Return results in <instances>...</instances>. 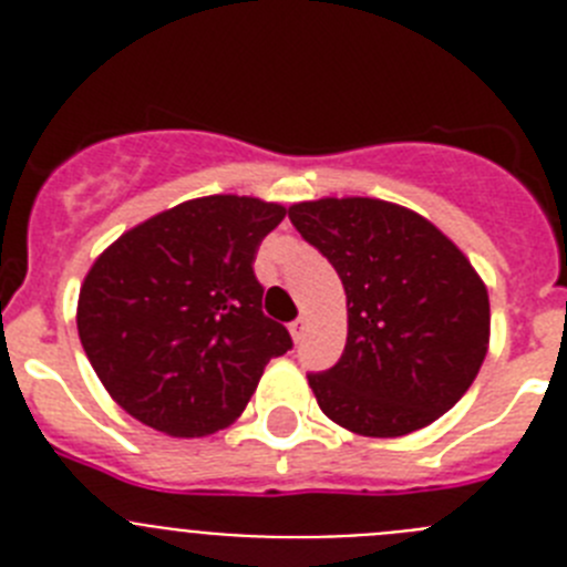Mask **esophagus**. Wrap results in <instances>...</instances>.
<instances>
[{
  "label": "esophagus",
  "instance_id": "esophagus-1",
  "mask_svg": "<svg viewBox=\"0 0 567 567\" xmlns=\"http://www.w3.org/2000/svg\"><path fill=\"white\" fill-rule=\"evenodd\" d=\"M307 318H298L295 323H289V332H292V340L298 343V340H303V334H307Z\"/></svg>",
  "mask_w": 567,
  "mask_h": 567
}]
</instances>
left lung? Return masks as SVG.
Here are the masks:
<instances>
[{"label":"left lung","mask_w":567,"mask_h":567,"mask_svg":"<svg viewBox=\"0 0 567 567\" xmlns=\"http://www.w3.org/2000/svg\"><path fill=\"white\" fill-rule=\"evenodd\" d=\"M289 221L346 292V349L309 374L320 412L363 437H403L443 417L488 352V289L429 218L380 198H318Z\"/></svg>","instance_id":"left-lung-1"}]
</instances>
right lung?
<instances>
[{
  "mask_svg": "<svg viewBox=\"0 0 567 567\" xmlns=\"http://www.w3.org/2000/svg\"><path fill=\"white\" fill-rule=\"evenodd\" d=\"M287 207L204 195L115 238L79 289L84 354L130 417L169 437H207L240 417L292 338L260 312V240Z\"/></svg>",
  "mask_w": 567,
  "mask_h": 567,
  "instance_id": "right-lung-1",
  "label": "right lung"
}]
</instances>
